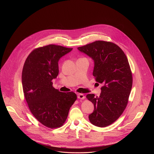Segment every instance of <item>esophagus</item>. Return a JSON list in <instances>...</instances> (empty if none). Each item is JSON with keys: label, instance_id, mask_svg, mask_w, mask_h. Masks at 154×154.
<instances>
[{"label": "esophagus", "instance_id": "obj_1", "mask_svg": "<svg viewBox=\"0 0 154 154\" xmlns=\"http://www.w3.org/2000/svg\"><path fill=\"white\" fill-rule=\"evenodd\" d=\"M77 98L80 99H85V96L83 94H78Z\"/></svg>", "mask_w": 154, "mask_h": 154}]
</instances>
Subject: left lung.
<instances>
[{
	"label": "left lung",
	"mask_w": 154,
	"mask_h": 154,
	"mask_svg": "<svg viewBox=\"0 0 154 154\" xmlns=\"http://www.w3.org/2000/svg\"><path fill=\"white\" fill-rule=\"evenodd\" d=\"M77 49L92 58L93 75L97 82L103 84L99 96H86L94 106L89 115L90 121L97 127H106L119 118L128 103L132 75L127 58L118 46L103 41H96Z\"/></svg>",
	"instance_id": "obj_1"
}]
</instances>
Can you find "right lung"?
I'll return each instance as SVG.
<instances>
[{"label":"right lung","mask_w":154,"mask_h":154,"mask_svg":"<svg viewBox=\"0 0 154 154\" xmlns=\"http://www.w3.org/2000/svg\"><path fill=\"white\" fill-rule=\"evenodd\" d=\"M72 49L50 45L33 50L27 58L22 72L23 91L30 112L42 124L54 128L67 119L77 99L73 92L63 93L53 87L58 75V61Z\"/></svg>","instance_id":"1"}]
</instances>
